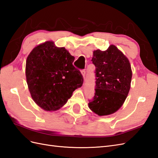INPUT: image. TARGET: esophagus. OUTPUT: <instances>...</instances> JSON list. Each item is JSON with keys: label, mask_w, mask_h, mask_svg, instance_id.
<instances>
[{"label": "esophagus", "mask_w": 158, "mask_h": 158, "mask_svg": "<svg viewBox=\"0 0 158 158\" xmlns=\"http://www.w3.org/2000/svg\"><path fill=\"white\" fill-rule=\"evenodd\" d=\"M85 73H86L85 70V69L81 70V74H82V75L83 77V78H85Z\"/></svg>", "instance_id": "esophagus-1"}]
</instances>
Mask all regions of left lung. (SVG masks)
Returning <instances> with one entry per match:
<instances>
[{
	"label": "left lung",
	"instance_id": "left-lung-1",
	"mask_svg": "<svg viewBox=\"0 0 158 158\" xmlns=\"http://www.w3.org/2000/svg\"><path fill=\"white\" fill-rule=\"evenodd\" d=\"M91 61L96 67L95 93L89 107L99 116L114 114L122 106L130 89V63L114 44L106 51H94Z\"/></svg>",
	"mask_w": 158,
	"mask_h": 158
}]
</instances>
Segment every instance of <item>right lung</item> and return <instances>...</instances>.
I'll list each match as a JSON object with an SVG mask.
<instances>
[{
	"instance_id": "obj_1",
	"label": "right lung",
	"mask_w": 158,
	"mask_h": 158,
	"mask_svg": "<svg viewBox=\"0 0 158 158\" xmlns=\"http://www.w3.org/2000/svg\"><path fill=\"white\" fill-rule=\"evenodd\" d=\"M75 57L64 47L47 41L35 47L26 61V78L32 98L45 111L63 107L83 77L73 63Z\"/></svg>"
}]
</instances>
